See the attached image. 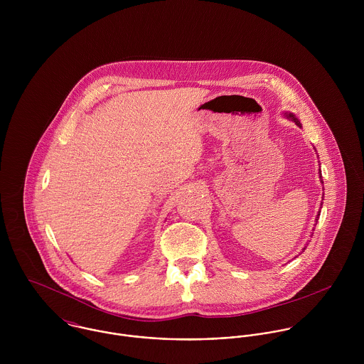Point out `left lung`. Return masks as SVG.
<instances>
[{
  "label": "left lung",
  "instance_id": "left-lung-1",
  "mask_svg": "<svg viewBox=\"0 0 364 364\" xmlns=\"http://www.w3.org/2000/svg\"><path fill=\"white\" fill-rule=\"evenodd\" d=\"M283 116H284V117H287L289 120H293V122H294V123H296L299 127H301V123H300V120L297 119V116H296L294 113H291V112H284V113H283ZM319 181H321V183L323 185V182H322V175H321V169H319ZM322 196H323V195H322ZM322 200H323V199H322ZM321 206H322V202H321ZM319 213H321V210L318 211V214H316V217H315V224H314V225H316V223H318V218H319ZM314 230H315V227L312 228V231H314ZM312 234H314V232H312ZM306 248H307V247H304V248H303V252H304V250H306Z\"/></svg>",
  "mask_w": 364,
  "mask_h": 364
}]
</instances>
